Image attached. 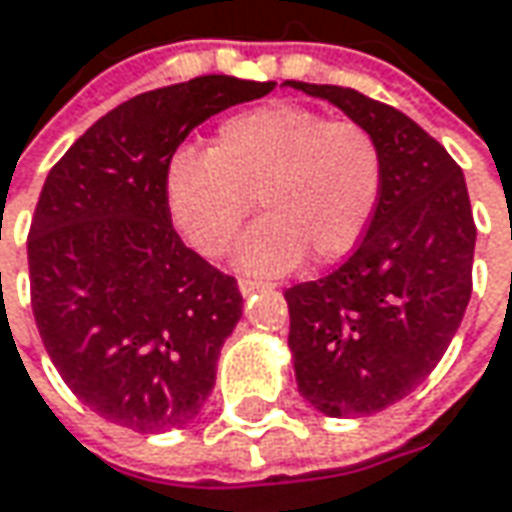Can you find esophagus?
<instances>
[{"label":"esophagus","instance_id":"1","mask_svg":"<svg viewBox=\"0 0 512 512\" xmlns=\"http://www.w3.org/2000/svg\"><path fill=\"white\" fill-rule=\"evenodd\" d=\"M240 294L243 297H249V294H255V291L263 289H272V283H266V280H252V277H240Z\"/></svg>","mask_w":512,"mask_h":512}]
</instances>
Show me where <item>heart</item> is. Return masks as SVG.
<instances>
[{
	"label": "heart",
	"instance_id": "obj_1",
	"mask_svg": "<svg viewBox=\"0 0 512 512\" xmlns=\"http://www.w3.org/2000/svg\"><path fill=\"white\" fill-rule=\"evenodd\" d=\"M382 184V144L365 124L277 101L223 118L209 152H172L164 203L195 252L223 257L257 198L263 218L240 243L238 263L277 274L306 252L317 263L354 252L377 215Z\"/></svg>",
	"mask_w": 512,
	"mask_h": 512
}]
</instances>
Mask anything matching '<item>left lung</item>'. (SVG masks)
Segmentation results:
<instances>
[{"label":"left lung","mask_w":512,"mask_h":512,"mask_svg":"<svg viewBox=\"0 0 512 512\" xmlns=\"http://www.w3.org/2000/svg\"><path fill=\"white\" fill-rule=\"evenodd\" d=\"M377 135V215L340 269L286 289L297 388L328 416H368L436 368L473 291L476 223L448 150L397 107L337 84L286 81Z\"/></svg>","instance_id":"8db88e82"}]
</instances>
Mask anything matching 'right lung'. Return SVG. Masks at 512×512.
<instances>
[{
	"label": "right lung",
	"instance_id": "obj_1",
	"mask_svg": "<svg viewBox=\"0 0 512 512\" xmlns=\"http://www.w3.org/2000/svg\"><path fill=\"white\" fill-rule=\"evenodd\" d=\"M274 81L198 76L101 115L47 175L27 232L30 306L76 397L138 433L192 422L243 294L169 221L164 167L209 115Z\"/></svg>",
	"mask_w": 512,
	"mask_h": 512
}]
</instances>
